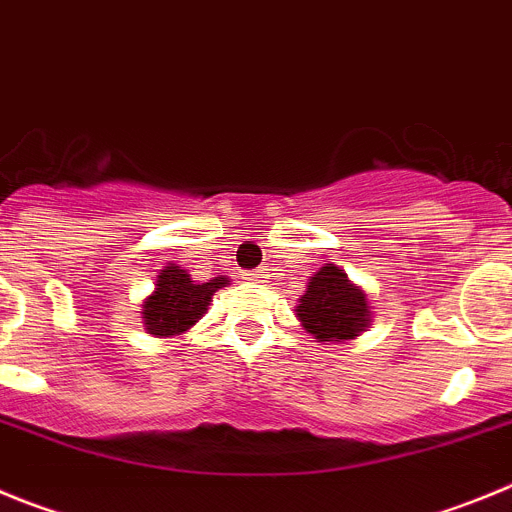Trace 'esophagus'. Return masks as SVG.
Segmentation results:
<instances>
[{
	"label": "esophagus",
	"mask_w": 512,
	"mask_h": 512,
	"mask_svg": "<svg viewBox=\"0 0 512 512\" xmlns=\"http://www.w3.org/2000/svg\"><path fill=\"white\" fill-rule=\"evenodd\" d=\"M267 275V267H257V270H250V273H245L247 280H262Z\"/></svg>",
	"instance_id": "34e87169"
}]
</instances>
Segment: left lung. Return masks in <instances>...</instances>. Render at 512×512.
<instances>
[{
	"label": "left lung",
	"instance_id": "1",
	"mask_svg": "<svg viewBox=\"0 0 512 512\" xmlns=\"http://www.w3.org/2000/svg\"><path fill=\"white\" fill-rule=\"evenodd\" d=\"M298 319L319 342H342L365 331L370 321L367 296L334 265H324L313 275L306 293L298 298Z\"/></svg>",
	"mask_w": 512,
	"mask_h": 512
}]
</instances>
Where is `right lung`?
Returning a JSON list of instances; mask_svg holds the SVG:
<instances>
[{
    "instance_id": "right-lung-1",
    "label": "right lung",
    "mask_w": 512,
    "mask_h": 512,
    "mask_svg": "<svg viewBox=\"0 0 512 512\" xmlns=\"http://www.w3.org/2000/svg\"><path fill=\"white\" fill-rule=\"evenodd\" d=\"M227 278H214L209 283H196L186 270L165 267L158 275L155 293L142 303V319L153 336L183 334L201 319L209 308L211 296L224 288Z\"/></svg>"
}]
</instances>
